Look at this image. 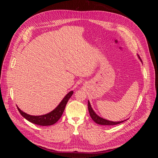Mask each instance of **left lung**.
<instances>
[{"label": "left lung", "mask_w": 158, "mask_h": 158, "mask_svg": "<svg viewBox=\"0 0 158 158\" xmlns=\"http://www.w3.org/2000/svg\"><path fill=\"white\" fill-rule=\"evenodd\" d=\"M138 57H139L140 60L142 61L141 59L140 56L138 55ZM88 111H89V114H90V117L91 118H92L93 119V121L95 123L98 124V125H118V124H120V123H123L124 121H125H125H118V122H114V121H108V120H106V119L105 118H103L102 117H100L99 116H98V114L95 113L94 112V111L93 110L92 107H91V105H90V103L88 101Z\"/></svg>", "instance_id": "obj_1"}]
</instances>
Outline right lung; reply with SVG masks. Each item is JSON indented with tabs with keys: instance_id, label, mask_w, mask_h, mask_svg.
I'll list each match as a JSON object with an SVG mask.
<instances>
[{
	"instance_id": "right-lung-1",
	"label": "right lung",
	"mask_w": 158,
	"mask_h": 158,
	"mask_svg": "<svg viewBox=\"0 0 158 158\" xmlns=\"http://www.w3.org/2000/svg\"><path fill=\"white\" fill-rule=\"evenodd\" d=\"M73 93L74 92L73 91H70L69 93L66 95V96L60 102V103L59 104V106L54 110H52V111H51L49 113L44 114V115H30V114H28L24 112H23L19 107H17V108L19 112L22 114V116L24 117L28 121L40 126H50L52 125H54V124L58 121L59 119L61 117L62 114H63L64 112L66 105L69 102L70 97L73 95Z\"/></svg>"
}]
</instances>
